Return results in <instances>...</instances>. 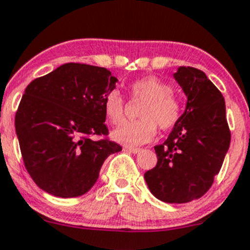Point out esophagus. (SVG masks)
Returning <instances> with one entry per match:
<instances>
[{"label":"esophagus","instance_id":"1","mask_svg":"<svg viewBox=\"0 0 250 250\" xmlns=\"http://www.w3.org/2000/svg\"><path fill=\"white\" fill-rule=\"evenodd\" d=\"M125 150L130 151V153H133V154H137V153H139L142 149H139V148H125Z\"/></svg>","mask_w":250,"mask_h":250}]
</instances>
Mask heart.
Returning <instances> with one entry per match:
<instances>
[{"label": "heart", "mask_w": 250, "mask_h": 250, "mask_svg": "<svg viewBox=\"0 0 250 250\" xmlns=\"http://www.w3.org/2000/svg\"><path fill=\"white\" fill-rule=\"evenodd\" d=\"M130 99L143 100L139 107L141 120L125 122L114 129L112 137L116 142L128 146H137L151 141L157 133V125L163 130L174 127L181 116V102L172 93L171 87L157 76H143L128 85ZM107 120L117 125L125 116V100L117 90L107 92L104 100Z\"/></svg>", "instance_id": "obj_1"}]
</instances>
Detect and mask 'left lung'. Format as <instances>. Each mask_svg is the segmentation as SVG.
<instances>
[{
	"mask_svg": "<svg viewBox=\"0 0 250 250\" xmlns=\"http://www.w3.org/2000/svg\"><path fill=\"white\" fill-rule=\"evenodd\" d=\"M188 97L185 112L163 144L158 163L144 174L149 190L167 204H186L208 191L230 144L222 93L206 74L180 66L174 74Z\"/></svg>",
	"mask_w": 250,
	"mask_h": 250,
	"instance_id": "8db88e82",
	"label": "left lung"
}]
</instances>
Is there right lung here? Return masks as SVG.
<instances>
[{
    "label": "right lung",
    "instance_id": "right-lung-1",
    "mask_svg": "<svg viewBox=\"0 0 250 250\" xmlns=\"http://www.w3.org/2000/svg\"><path fill=\"white\" fill-rule=\"evenodd\" d=\"M117 79L106 67L67 62L27 86L15 118L24 167L45 192H87L104 160L122 146L107 138L104 100Z\"/></svg>",
    "mask_w": 250,
    "mask_h": 250
}]
</instances>
